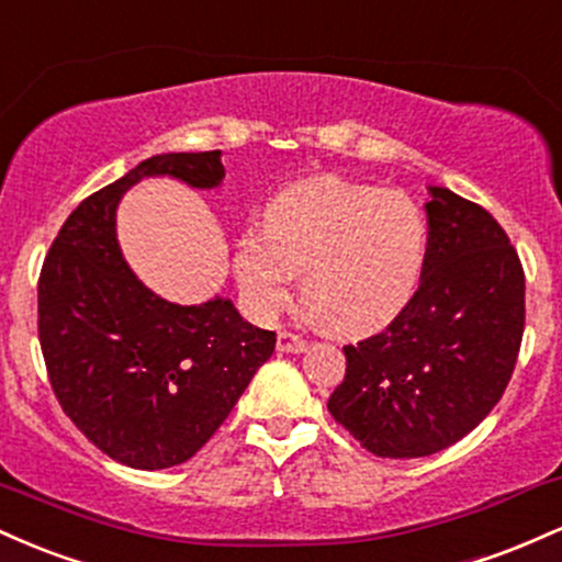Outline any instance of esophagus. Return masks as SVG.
Wrapping results in <instances>:
<instances>
[{
    "mask_svg": "<svg viewBox=\"0 0 562 562\" xmlns=\"http://www.w3.org/2000/svg\"><path fill=\"white\" fill-rule=\"evenodd\" d=\"M277 348L285 353H301L308 348V338H303V335L293 333V330H282L277 335Z\"/></svg>",
    "mask_w": 562,
    "mask_h": 562,
    "instance_id": "1",
    "label": "esophagus"
}]
</instances>
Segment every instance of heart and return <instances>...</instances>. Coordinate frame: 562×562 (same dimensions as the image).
Segmentation results:
<instances>
[{
	"instance_id": "b5f03b06",
	"label": "heart",
	"mask_w": 562,
	"mask_h": 562,
	"mask_svg": "<svg viewBox=\"0 0 562 562\" xmlns=\"http://www.w3.org/2000/svg\"><path fill=\"white\" fill-rule=\"evenodd\" d=\"M430 232L402 190L312 179L290 187L263 227L243 232L235 272L259 312H274L306 269L308 312L338 335L383 330L409 306L428 267Z\"/></svg>"
}]
</instances>
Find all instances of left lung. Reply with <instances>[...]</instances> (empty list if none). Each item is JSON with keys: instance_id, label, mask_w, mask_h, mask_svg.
Masks as SVG:
<instances>
[{"instance_id": "left-lung-1", "label": "left lung", "mask_w": 562, "mask_h": 562, "mask_svg": "<svg viewBox=\"0 0 562 562\" xmlns=\"http://www.w3.org/2000/svg\"><path fill=\"white\" fill-rule=\"evenodd\" d=\"M428 267L385 330L344 346L327 409L367 451L428 457L468 436L505 393L526 327V274L499 222L434 187Z\"/></svg>"}]
</instances>
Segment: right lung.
Instances as JSON below:
<instances>
[{
    "instance_id": "add662e5",
    "label": "right lung",
    "mask_w": 562,
    "mask_h": 562,
    "mask_svg": "<svg viewBox=\"0 0 562 562\" xmlns=\"http://www.w3.org/2000/svg\"><path fill=\"white\" fill-rule=\"evenodd\" d=\"M222 150L164 153L81 200L38 274V344L57 404L121 465L160 470L190 460L227 420L277 333L245 322L232 301L177 306L147 290L115 243V205L142 177L171 173L216 187Z\"/></svg>"
}]
</instances>
